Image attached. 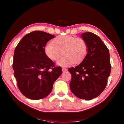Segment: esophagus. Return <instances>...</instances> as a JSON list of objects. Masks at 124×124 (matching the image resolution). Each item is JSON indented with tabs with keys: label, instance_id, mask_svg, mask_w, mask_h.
I'll return each instance as SVG.
<instances>
[{
	"label": "esophagus",
	"instance_id": "34e87169",
	"mask_svg": "<svg viewBox=\"0 0 124 124\" xmlns=\"http://www.w3.org/2000/svg\"><path fill=\"white\" fill-rule=\"evenodd\" d=\"M62 71H63V72H66V71H67V69L65 68H62Z\"/></svg>",
	"mask_w": 124,
	"mask_h": 124
}]
</instances>
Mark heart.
<instances>
[{
	"label": "heart",
	"mask_w": 124,
	"mask_h": 124,
	"mask_svg": "<svg viewBox=\"0 0 124 124\" xmlns=\"http://www.w3.org/2000/svg\"><path fill=\"white\" fill-rule=\"evenodd\" d=\"M65 57L58 61V65L65 67L75 63L78 64L85 57L88 46L84 39L71 35H61L56 37L52 43L45 46L44 52L50 60L56 61L62 55Z\"/></svg>",
	"instance_id": "heart-1"
}]
</instances>
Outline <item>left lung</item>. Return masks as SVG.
<instances>
[{
	"label": "left lung",
	"instance_id": "8db88e82",
	"mask_svg": "<svg viewBox=\"0 0 124 124\" xmlns=\"http://www.w3.org/2000/svg\"><path fill=\"white\" fill-rule=\"evenodd\" d=\"M81 37L87 44V53L78 65L68 69L72 75L70 88L77 97L89 101L105 89L111 65L109 50L99 36L86 32Z\"/></svg>",
	"mask_w": 124,
	"mask_h": 124
}]
</instances>
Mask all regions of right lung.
<instances>
[{
  "instance_id": "add662e5",
  "label": "right lung",
  "mask_w": 124,
  "mask_h": 124,
  "mask_svg": "<svg viewBox=\"0 0 124 124\" xmlns=\"http://www.w3.org/2000/svg\"><path fill=\"white\" fill-rule=\"evenodd\" d=\"M55 37L36 31L25 35L15 48L12 67L17 86L27 98L37 100L52 92L53 84L62 73L44 52L46 43Z\"/></svg>"
}]
</instances>
